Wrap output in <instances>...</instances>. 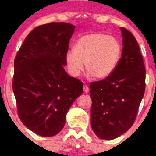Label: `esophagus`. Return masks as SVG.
Here are the masks:
<instances>
[{
  "label": "esophagus",
  "mask_w": 156,
  "mask_h": 156,
  "mask_svg": "<svg viewBox=\"0 0 156 156\" xmlns=\"http://www.w3.org/2000/svg\"><path fill=\"white\" fill-rule=\"evenodd\" d=\"M83 90L85 93H88L89 91V89L88 86H87V85H84V87H83Z\"/></svg>",
  "instance_id": "34e87169"
}]
</instances>
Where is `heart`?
Returning a JSON list of instances; mask_svg holds the SVG:
<instances>
[{"instance_id":"obj_1","label":"heart","mask_w":156,"mask_h":156,"mask_svg":"<svg viewBox=\"0 0 156 156\" xmlns=\"http://www.w3.org/2000/svg\"><path fill=\"white\" fill-rule=\"evenodd\" d=\"M121 44L116 37L104 33L89 34L76 41L74 50H68L66 61L70 73L74 76L85 69L97 79L109 76L121 56Z\"/></svg>"}]
</instances>
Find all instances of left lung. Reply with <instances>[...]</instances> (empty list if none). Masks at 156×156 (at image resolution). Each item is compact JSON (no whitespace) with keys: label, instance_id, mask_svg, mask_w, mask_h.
Wrapping results in <instances>:
<instances>
[{"label":"left lung","instance_id":"left-lung-1","mask_svg":"<svg viewBox=\"0 0 156 156\" xmlns=\"http://www.w3.org/2000/svg\"><path fill=\"white\" fill-rule=\"evenodd\" d=\"M122 55L112 73L91 82V125L99 138L110 140L126 132L137 116L146 89V68L138 42L121 27Z\"/></svg>","mask_w":156,"mask_h":156}]
</instances>
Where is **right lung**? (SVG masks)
I'll return each instance as SVG.
<instances>
[{
	"mask_svg": "<svg viewBox=\"0 0 156 156\" xmlns=\"http://www.w3.org/2000/svg\"><path fill=\"white\" fill-rule=\"evenodd\" d=\"M74 28L66 23L36 27L15 57L12 90L18 116L27 129L44 137L63 129L68 110L82 94L83 83L64 69Z\"/></svg>",
	"mask_w": 156,
	"mask_h": 156,
	"instance_id": "obj_1",
	"label": "right lung"
}]
</instances>
